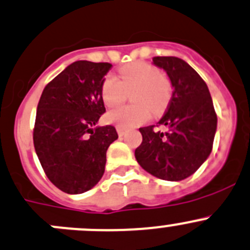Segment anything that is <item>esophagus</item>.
Instances as JSON below:
<instances>
[{
    "instance_id": "1",
    "label": "esophagus",
    "mask_w": 250,
    "mask_h": 250,
    "mask_svg": "<svg viewBox=\"0 0 250 250\" xmlns=\"http://www.w3.org/2000/svg\"><path fill=\"white\" fill-rule=\"evenodd\" d=\"M116 129H117L118 135H123L125 133V129L123 127H121V125H116Z\"/></svg>"
}]
</instances>
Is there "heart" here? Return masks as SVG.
<instances>
[{
    "mask_svg": "<svg viewBox=\"0 0 250 250\" xmlns=\"http://www.w3.org/2000/svg\"><path fill=\"white\" fill-rule=\"evenodd\" d=\"M120 79L112 74L106 76L101 85V96L107 107H116L127 99L129 91L134 105H125L110 111L108 122L129 128L146 122L151 110L161 111L171 98V82L147 62H134L118 71Z\"/></svg>",
    "mask_w": 250,
    "mask_h": 250,
    "instance_id": "b5f03b06",
    "label": "heart"
}]
</instances>
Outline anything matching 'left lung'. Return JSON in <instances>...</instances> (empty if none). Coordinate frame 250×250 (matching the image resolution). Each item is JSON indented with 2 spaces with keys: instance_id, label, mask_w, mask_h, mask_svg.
Here are the masks:
<instances>
[{
  "instance_id": "8db88e82",
  "label": "left lung",
  "mask_w": 250,
  "mask_h": 250,
  "mask_svg": "<svg viewBox=\"0 0 250 250\" xmlns=\"http://www.w3.org/2000/svg\"><path fill=\"white\" fill-rule=\"evenodd\" d=\"M155 66L164 68L173 86L167 110L155 125L139 128L143 142L135 159L146 172L165 181H182L194 173L212 150L217 116L207 83L183 60L156 56Z\"/></svg>"
}]
</instances>
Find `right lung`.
<instances>
[{"instance_id": "1", "label": "right lung", "mask_w": 250, "mask_h": 250, "mask_svg": "<svg viewBox=\"0 0 250 250\" xmlns=\"http://www.w3.org/2000/svg\"><path fill=\"white\" fill-rule=\"evenodd\" d=\"M112 64L77 61L43 89L33 140L47 178L62 192L91 189L105 172L106 151L118 138L113 125L93 128L106 112L104 77Z\"/></svg>"}]
</instances>
